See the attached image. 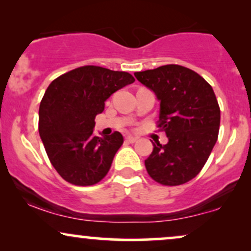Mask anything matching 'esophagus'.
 <instances>
[{
	"label": "esophagus",
	"instance_id": "34e87169",
	"mask_svg": "<svg viewBox=\"0 0 251 251\" xmlns=\"http://www.w3.org/2000/svg\"><path fill=\"white\" fill-rule=\"evenodd\" d=\"M138 140L137 137H132V135H128V137H126V142L128 143H135Z\"/></svg>",
	"mask_w": 251,
	"mask_h": 251
}]
</instances>
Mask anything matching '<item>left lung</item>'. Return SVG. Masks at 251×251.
Listing matches in <instances>:
<instances>
[{
    "label": "left lung",
    "mask_w": 251,
    "mask_h": 251,
    "mask_svg": "<svg viewBox=\"0 0 251 251\" xmlns=\"http://www.w3.org/2000/svg\"><path fill=\"white\" fill-rule=\"evenodd\" d=\"M134 76L160 102L159 127L169 142L153 144L145 160L148 174L163 185L196 177L208 160L220 129L221 111L214 89L200 74L178 65L137 72Z\"/></svg>",
    "instance_id": "8db88e82"
}]
</instances>
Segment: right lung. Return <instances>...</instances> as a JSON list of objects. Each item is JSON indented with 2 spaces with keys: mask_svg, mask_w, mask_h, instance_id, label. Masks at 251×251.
Instances as JSON below:
<instances>
[{
  "mask_svg": "<svg viewBox=\"0 0 251 251\" xmlns=\"http://www.w3.org/2000/svg\"><path fill=\"white\" fill-rule=\"evenodd\" d=\"M134 82L126 72L83 66L56 77L39 108V133L51 165L74 185L97 184L107 175L124 138L93 134L96 117L118 89Z\"/></svg>",
  "mask_w": 251,
  "mask_h": 251,
  "instance_id": "right-lung-1",
  "label": "right lung"
}]
</instances>
